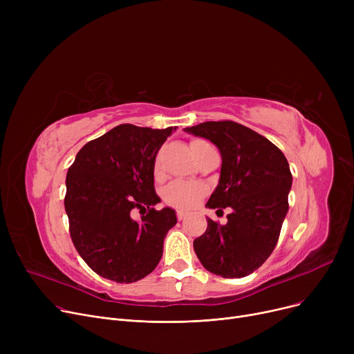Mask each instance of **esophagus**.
Segmentation results:
<instances>
[{
	"label": "esophagus",
	"mask_w": 354,
	"mask_h": 354,
	"mask_svg": "<svg viewBox=\"0 0 354 354\" xmlns=\"http://www.w3.org/2000/svg\"><path fill=\"white\" fill-rule=\"evenodd\" d=\"M176 218H178V221H182V219H185V212H182V211H178V212H176Z\"/></svg>",
	"instance_id": "1"
}]
</instances>
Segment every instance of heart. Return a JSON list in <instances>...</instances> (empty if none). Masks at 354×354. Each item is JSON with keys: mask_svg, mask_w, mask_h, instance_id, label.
<instances>
[{"mask_svg": "<svg viewBox=\"0 0 354 354\" xmlns=\"http://www.w3.org/2000/svg\"><path fill=\"white\" fill-rule=\"evenodd\" d=\"M202 143H205V142L192 140L191 151L194 152L195 149L199 147ZM153 175L156 179H159L162 175L160 165L158 160L155 162V166H153ZM203 194H205V188H203V185L199 182L174 180L171 183H167L163 188L162 198L167 203V205L187 211V209H192L196 205L199 199L203 196Z\"/></svg>", "mask_w": 354, "mask_h": 354, "instance_id": "obj_1", "label": "heart"}]
</instances>
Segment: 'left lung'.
<instances>
[{
	"label": "left lung",
	"mask_w": 354,
	"mask_h": 354,
	"mask_svg": "<svg viewBox=\"0 0 354 354\" xmlns=\"http://www.w3.org/2000/svg\"><path fill=\"white\" fill-rule=\"evenodd\" d=\"M185 132L219 149V182L207 207L232 209L225 225L208 218L194 250L209 272L247 277L266 263L280 236L292 183L288 162L267 138L232 120L199 123Z\"/></svg>",
	"instance_id": "obj_1"
}]
</instances>
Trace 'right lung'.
Wrapping results in <instances>:
<instances>
[{"label":"right lung","instance_id":"right-lung-1","mask_svg":"<svg viewBox=\"0 0 354 354\" xmlns=\"http://www.w3.org/2000/svg\"><path fill=\"white\" fill-rule=\"evenodd\" d=\"M176 127L119 124L87 142L66 176L70 236L84 263L107 280L135 283L159 264L163 239L175 224L172 208L156 211L153 166ZM135 209L140 221L131 218Z\"/></svg>","mask_w":354,"mask_h":354}]
</instances>
